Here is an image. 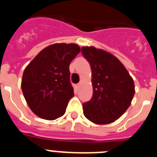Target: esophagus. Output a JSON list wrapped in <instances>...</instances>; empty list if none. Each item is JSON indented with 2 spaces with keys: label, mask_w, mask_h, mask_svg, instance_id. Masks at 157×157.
Segmentation results:
<instances>
[{
  "label": "esophagus",
  "mask_w": 157,
  "mask_h": 157,
  "mask_svg": "<svg viewBox=\"0 0 157 157\" xmlns=\"http://www.w3.org/2000/svg\"><path fill=\"white\" fill-rule=\"evenodd\" d=\"M77 86H78V87H80V86H81V83H78V85H77Z\"/></svg>",
  "instance_id": "obj_1"
}]
</instances>
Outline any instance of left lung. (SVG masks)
Listing matches in <instances>:
<instances>
[{
	"mask_svg": "<svg viewBox=\"0 0 157 157\" xmlns=\"http://www.w3.org/2000/svg\"><path fill=\"white\" fill-rule=\"evenodd\" d=\"M92 70L93 97L83 103V114L96 124H109L127 111L134 83L123 63L112 54L94 46L82 47Z\"/></svg>",
	"mask_w": 157,
	"mask_h": 157,
	"instance_id": "obj_1",
	"label": "left lung"
}]
</instances>
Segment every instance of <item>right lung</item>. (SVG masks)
<instances>
[{
    "label": "right lung",
    "instance_id": "right-lung-1",
    "mask_svg": "<svg viewBox=\"0 0 157 157\" xmlns=\"http://www.w3.org/2000/svg\"><path fill=\"white\" fill-rule=\"evenodd\" d=\"M79 52L76 44H52L25 68L22 91L30 109L38 117L54 120L65 113L74 96L69 66Z\"/></svg>",
    "mask_w": 157,
    "mask_h": 157
}]
</instances>
